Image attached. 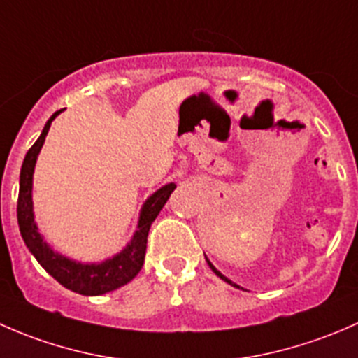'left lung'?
<instances>
[{"label": "left lung", "instance_id": "obj_1", "mask_svg": "<svg viewBox=\"0 0 358 358\" xmlns=\"http://www.w3.org/2000/svg\"><path fill=\"white\" fill-rule=\"evenodd\" d=\"M206 262H208L209 268H211V270H213V272H215V273H216V275H218V277H220V279H222V280H225V282H229V284H230V286H234V287H239V286H237V284H234V282H232V280H229V279H227V277H225V275H222V273H220V272H218V270H216V268H215V266H213V265H211V262H209V259H208V258H206Z\"/></svg>", "mask_w": 358, "mask_h": 358}]
</instances>
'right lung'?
Here are the masks:
<instances>
[{"label": "right lung", "instance_id": "1", "mask_svg": "<svg viewBox=\"0 0 358 358\" xmlns=\"http://www.w3.org/2000/svg\"><path fill=\"white\" fill-rule=\"evenodd\" d=\"M62 110H57L48 122L43 128V133L36 140L34 145L27 150L25 159L20 169V189H19V201H17V220H19V229L22 234V239L29 251L34 255L39 265L67 289L79 292L85 296H99L106 292L117 289L124 286L129 280L136 277V273L142 270L143 259H145L147 249V236H149L150 225L157 218L159 211L166 201L169 199L173 190L176 189L175 183H168L162 189H159L156 194L149 197L143 204L142 213L138 220V230L133 236L131 243L122 249L119 255L112 256L110 259H106L102 263H92V265H83L76 263L72 259L64 258L59 252H53L52 248L43 241L39 236L38 227L34 223V213H32V173H34L36 159H38L39 150L45 143V136L48 135V129L52 126V121Z\"/></svg>", "mask_w": 358, "mask_h": 358}]
</instances>
